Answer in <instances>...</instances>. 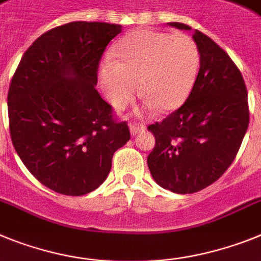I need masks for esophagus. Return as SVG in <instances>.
<instances>
[{
  "label": "esophagus",
  "mask_w": 261,
  "mask_h": 261,
  "mask_svg": "<svg viewBox=\"0 0 261 261\" xmlns=\"http://www.w3.org/2000/svg\"><path fill=\"white\" fill-rule=\"evenodd\" d=\"M144 126L142 123H135V124H130V133L133 137H135V135H138V134L140 133V131L144 130Z\"/></svg>",
  "instance_id": "1"
}]
</instances>
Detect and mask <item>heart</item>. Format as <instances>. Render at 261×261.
Wrapping results in <instances>:
<instances>
[{
	"label": "heart",
	"instance_id": "heart-1",
	"mask_svg": "<svg viewBox=\"0 0 261 261\" xmlns=\"http://www.w3.org/2000/svg\"><path fill=\"white\" fill-rule=\"evenodd\" d=\"M199 68V49L189 35L142 29L118 43L115 60L108 58L98 72L106 98L123 109L138 93L144 112H173L189 97Z\"/></svg>",
	"mask_w": 261,
	"mask_h": 261
}]
</instances>
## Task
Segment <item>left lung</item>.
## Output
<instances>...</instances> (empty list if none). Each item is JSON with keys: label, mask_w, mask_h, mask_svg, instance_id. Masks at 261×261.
<instances>
[{"label": "left lung", "mask_w": 261, "mask_h": 261, "mask_svg": "<svg viewBox=\"0 0 261 261\" xmlns=\"http://www.w3.org/2000/svg\"><path fill=\"white\" fill-rule=\"evenodd\" d=\"M180 30L188 24L169 22ZM199 71L184 105L149 124L155 147L147 158L153 180L173 193H196L218 180L234 162L250 110L239 68L209 36L194 30Z\"/></svg>", "instance_id": "8db88e82"}]
</instances>
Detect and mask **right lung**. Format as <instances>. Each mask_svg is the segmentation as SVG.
I'll return each instance as SVG.
<instances>
[{
    "instance_id": "right-lung-1",
    "label": "right lung",
    "mask_w": 261,
    "mask_h": 261,
    "mask_svg": "<svg viewBox=\"0 0 261 261\" xmlns=\"http://www.w3.org/2000/svg\"><path fill=\"white\" fill-rule=\"evenodd\" d=\"M121 24L71 22L40 35L22 56L8 93L13 146L36 180L65 196L97 189L127 122L97 92V72Z\"/></svg>"
}]
</instances>
